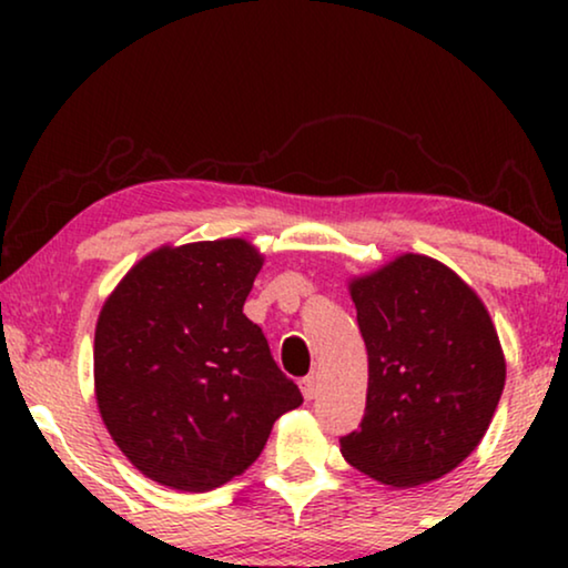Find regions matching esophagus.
Instances as JSON below:
<instances>
[{
    "mask_svg": "<svg viewBox=\"0 0 568 568\" xmlns=\"http://www.w3.org/2000/svg\"><path fill=\"white\" fill-rule=\"evenodd\" d=\"M300 390H302V395H305V400H313L315 395H317V379L315 377H305L300 383Z\"/></svg>",
    "mask_w": 568,
    "mask_h": 568,
    "instance_id": "esophagus-1",
    "label": "esophagus"
}]
</instances>
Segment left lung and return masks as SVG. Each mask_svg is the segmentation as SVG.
<instances>
[{
	"label": "left lung",
	"instance_id": "left-lung-1",
	"mask_svg": "<svg viewBox=\"0 0 568 568\" xmlns=\"http://www.w3.org/2000/svg\"><path fill=\"white\" fill-rule=\"evenodd\" d=\"M367 346V408L341 453L393 488L429 484L480 445L507 362L473 286L429 255L403 253L348 282Z\"/></svg>",
	"mask_w": 568,
	"mask_h": 568
}]
</instances>
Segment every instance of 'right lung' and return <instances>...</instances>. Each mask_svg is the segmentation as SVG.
Returning a JSON list of instances; mask_svg holds the SVG:
<instances>
[{
	"label": "right lung",
	"instance_id": "1",
	"mask_svg": "<svg viewBox=\"0 0 568 568\" xmlns=\"http://www.w3.org/2000/svg\"><path fill=\"white\" fill-rule=\"evenodd\" d=\"M263 255L243 237L162 245L129 268L95 325V398L129 463L175 491L245 473L302 403L243 313Z\"/></svg>",
	"mask_w": 568,
	"mask_h": 568
}]
</instances>
